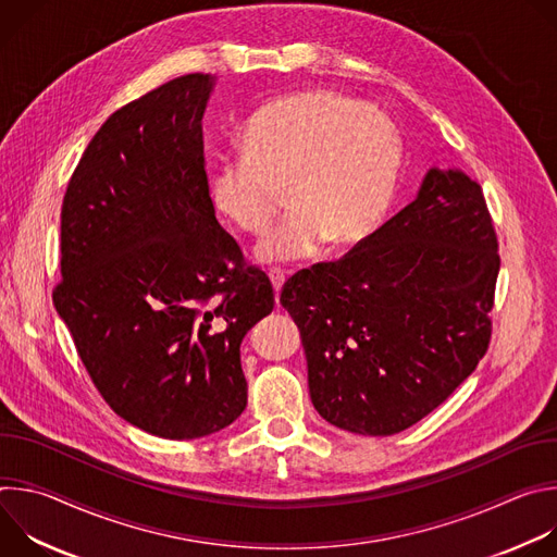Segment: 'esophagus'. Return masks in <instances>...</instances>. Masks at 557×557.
Masks as SVG:
<instances>
[{
  "instance_id": "1",
  "label": "esophagus",
  "mask_w": 557,
  "mask_h": 557,
  "mask_svg": "<svg viewBox=\"0 0 557 557\" xmlns=\"http://www.w3.org/2000/svg\"><path fill=\"white\" fill-rule=\"evenodd\" d=\"M269 277H271V282H273V290H275V297H277L280 290H282V286H284V282H286V273H284L282 269H271V271H269Z\"/></svg>"
}]
</instances>
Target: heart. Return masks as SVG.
I'll use <instances>...</instances> for the list:
<instances>
[{"label": "heart", "instance_id": "1", "mask_svg": "<svg viewBox=\"0 0 557 557\" xmlns=\"http://www.w3.org/2000/svg\"><path fill=\"white\" fill-rule=\"evenodd\" d=\"M243 147L215 163L211 200L235 226L262 235L288 187L295 211L260 243L264 262L310 258L326 237L350 245L370 235L394 198L404 161L394 123L333 90L267 103L247 123Z\"/></svg>", "mask_w": 557, "mask_h": 557}]
</instances>
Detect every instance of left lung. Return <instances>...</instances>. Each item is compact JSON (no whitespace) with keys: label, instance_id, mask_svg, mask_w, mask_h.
<instances>
[{"label":"left lung","instance_id":"obj_1","mask_svg":"<svg viewBox=\"0 0 557 557\" xmlns=\"http://www.w3.org/2000/svg\"><path fill=\"white\" fill-rule=\"evenodd\" d=\"M498 271L481 185L432 168L417 198L350 253L282 288L314 410L366 436L428 417L487 352Z\"/></svg>","mask_w":557,"mask_h":557}]
</instances>
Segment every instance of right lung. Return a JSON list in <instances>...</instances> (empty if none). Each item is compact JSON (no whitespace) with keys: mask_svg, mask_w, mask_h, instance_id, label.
I'll use <instances>...</instances> for the list:
<instances>
[{"mask_svg":"<svg viewBox=\"0 0 557 557\" xmlns=\"http://www.w3.org/2000/svg\"><path fill=\"white\" fill-rule=\"evenodd\" d=\"M213 84L185 74L116 110L61 207L54 308L108 406L172 441L245 412L240 344L275 304L215 220L202 143Z\"/></svg>","mask_w":557,"mask_h":557,"instance_id":"obj_1","label":"right lung"}]
</instances>
